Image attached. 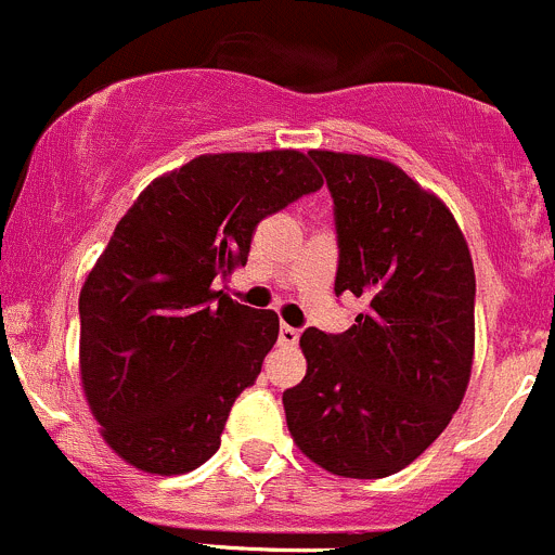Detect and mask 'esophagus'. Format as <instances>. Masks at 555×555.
<instances>
[{"instance_id": "34e87169", "label": "esophagus", "mask_w": 555, "mask_h": 555, "mask_svg": "<svg viewBox=\"0 0 555 555\" xmlns=\"http://www.w3.org/2000/svg\"><path fill=\"white\" fill-rule=\"evenodd\" d=\"M278 340H281V347H294L299 340V330L297 327H288V324H283L281 327V335H278Z\"/></svg>"}]
</instances>
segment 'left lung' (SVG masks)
Segmentation results:
<instances>
[{"mask_svg": "<svg viewBox=\"0 0 555 555\" xmlns=\"http://www.w3.org/2000/svg\"><path fill=\"white\" fill-rule=\"evenodd\" d=\"M335 203V294L365 311L340 335L299 338L302 383L283 393L294 443L327 474L383 479L418 460L465 399L476 347V274L435 192L399 165L308 151Z\"/></svg>", "mask_w": 555, "mask_h": 555, "instance_id": "left-lung-1", "label": "left lung"}]
</instances>
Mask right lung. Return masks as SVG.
Returning <instances> with one entry per match:
<instances>
[{
	"label": "right lung",
	"mask_w": 555,
	"mask_h": 555,
	"mask_svg": "<svg viewBox=\"0 0 555 555\" xmlns=\"http://www.w3.org/2000/svg\"><path fill=\"white\" fill-rule=\"evenodd\" d=\"M322 184L302 151L203 154L154 178L120 217L79 292L81 390L120 460L178 476L220 449L281 322L215 281L247 263L263 217Z\"/></svg>",
	"instance_id": "obj_1"
}]
</instances>
